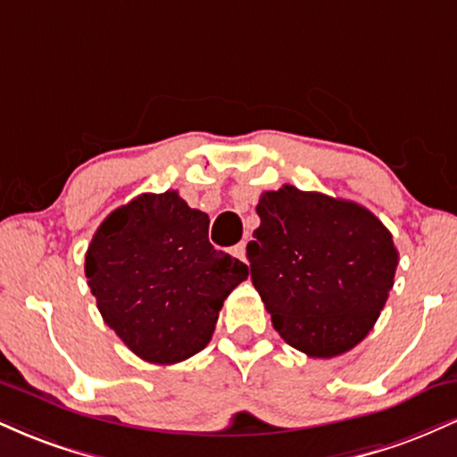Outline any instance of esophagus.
<instances>
[{"label":"esophagus","instance_id":"1","mask_svg":"<svg viewBox=\"0 0 457 457\" xmlns=\"http://www.w3.org/2000/svg\"><path fill=\"white\" fill-rule=\"evenodd\" d=\"M232 253H234L238 260L246 262V243H238V245H236L234 249H232Z\"/></svg>","mask_w":457,"mask_h":457}]
</instances>
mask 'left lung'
<instances>
[{
	"label": "left lung",
	"mask_w": 457,
	"mask_h": 457,
	"mask_svg": "<svg viewBox=\"0 0 457 457\" xmlns=\"http://www.w3.org/2000/svg\"><path fill=\"white\" fill-rule=\"evenodd\" d=\"M246 245L272 327L313 359L339 356L374 328L393 287V236L361 204L283 185L262 193Z\"/></svg>",
	"instance_id": "obj_1"
}]
</instances>
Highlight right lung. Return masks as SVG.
Here are the masks:
<instances>
[{
	"instance_id": "1",
	"label": "right lung",
	"mask_w": 457,
	"mask_h": 457,
	"mask_svg": "<svg viewBox=\"0 0 457 457\" xmlns=\"http://www.w3.org/2000/svg\"><path fill=\"white\" fill-rule=\"evenodd\" d=\"M208 225V214L178 191L144 193L115 208L87 246L98 312L148 363H180L206 348L223 301L249 275L214 249Z\"/></svg>"
}]
</instances>
